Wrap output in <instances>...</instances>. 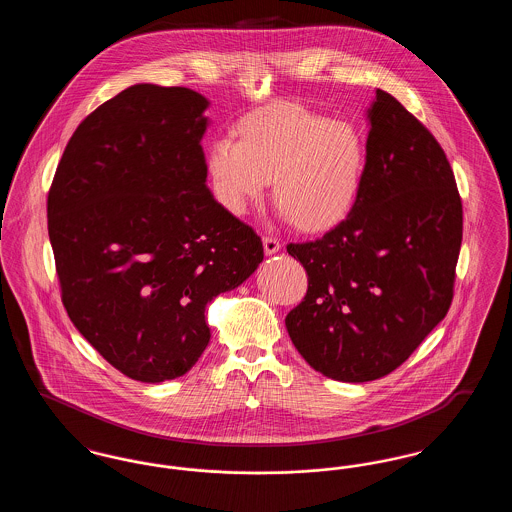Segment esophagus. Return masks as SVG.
<instances>
[{
  "label": "esophagus",
  "instance_id": "esophagus-1",
  "mask_svg": "<svg viewBox=\"0 0 512 512\" xmlns=\"http://www.w3.org/2000/svg\"><path fill=\"white\" fill-rule=\"evenodd\" d=\"M263 245H265V253H267V255H274V253H278V251L282 249L280 240H278V238H272V236H265V238H263Z\"/></svg>",
  "mask_w": 512,
  "mask_h": 512
}]
</instances>
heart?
I'll use <instances>...</instances> for the list:
<instances>
[{"instance_id":"b5f03b06","label":"heart","mask_w":512,"mask_h":512,"mask_svg":"<svg viewBox=\"0 0 512 512\" xmlns=\"http://www.w3.org/2000/svg\"><path fill=\"white\" fill-rule=\"evenodd\" d=\"M366 144L349 122L297 103H274L238 124V140L213 142L207 169L222 205L244 213L274 180V203L303 232L347 219L366 172Z\"/></svg>"}]
</instances>
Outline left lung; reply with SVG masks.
<instances>
[{"label":"left lung","mask_w":512,"mask_h":512,"mask_svg":"<svg viewBox=\"0 0 512 512\" xmlns=\"http://www.w3.org/2000/svg\"><path fill=\"white\" fill-rule=\"evenodd\" d=\"M355 207L320 240L290 244L307 293L286 317L295 349L340 382L403 365L445 318L463 242L455 174L432 132L376 90Z\"/></svg>","instance_id":"1"}]
</instances>
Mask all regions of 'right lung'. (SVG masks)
<instances>
[{
    "mask_svg": "<svg viewBox=\"0 0 512 512\" xmlns=\"http://www.w3.org/2000/svg\"><path fill=\"white\" fill-rule=\"evenodd\" d=\"M209 101L136 84L74 130L48 194L61 299L124 376L186 374L211 340L207 305L245 282L263 242L207 188Z\"/></svg>",
    "mask_w": 512,
    "mask_h": 512,
    "instance_id": "1",
    "label": "right lung"
}]
</instances>
